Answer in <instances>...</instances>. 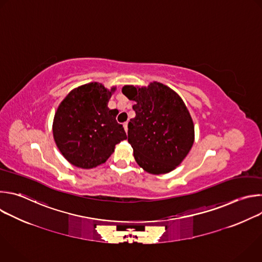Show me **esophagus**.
I'll use <instances>...</instances> for the list:
<instances>
[{"label":"esophagus","instance_id":"esophagus-1","mask_svg":"<svg viewBox=\"0 0 262 262\" xmlns=\"http://www.w3.org/2000/svg\"><path fill=\"white\" fill-rule=\"evenodd\" d=\"M127 124H128V122H125L124 124H123V127H124V130L127 133V130H128V128H127Z\"/></svg>","mask_w":262,"mask_h":262}]
</instances>
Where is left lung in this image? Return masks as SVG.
Returning <instances> with one entry per match:
<instances>
[{
	"instance_id": "obj_1",
	"label": "left lung",
	"mask_w": 262,
	"mask_h": 262,
	"mask_svg": "<svg viewBox=\"0 0 262 262\" xmlns=\"http://www.w3.org/2000/svg\"><path fill=\"white\" fill-rule=\"evenodd\" d=\"M122 93L136 102L127 141L137 164L150 174L171 172L188 156L195 139L194 123L183 100L158 82L141 88L127 85Z\"/></svg>"
}]
</instances>
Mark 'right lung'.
<instances>
[{"label": "right lung", "instance_id": "right-lung-1", "mask_svg": "<svg viewBox=\"0 0 262 262\" xmlns=\"http://www.w3.org/2000/svg\"><path fill=\"white\" fill-rule=\"evenodd\" d=\"M116 87L107 90L100 83L73 89L62 100L55 114L53 134L63 157L73 166L91 169L103 164L115 145L127 139L116 121L118 111L107 107Z\"/></svg>", "mask_w": 262, "mask_h": 262}]
</instances>
